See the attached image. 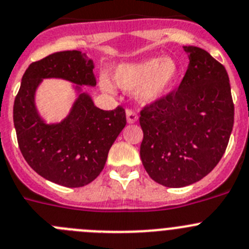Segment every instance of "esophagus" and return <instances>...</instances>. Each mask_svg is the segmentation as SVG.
<instances>
[{"instance_id":"obj_1","label":"esophagus","mask_w":249,"mask_h":249,"mask_svg":"<svg viewBox=\"0 0 249 249\" xmlns=\"http://www.w3.org/2000/svg\"><path fill=\"white\" fill-rule=\"evenodd\" d=\"M138 119H139L138 114H136L134 110H131V109H127L126 110V122L129 123V124H134V123L138 122Z\"/></svg>"}]
</instances>
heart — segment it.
Wrapping results in <instances>:
<instances>
[{"label": "heart", "mask_w": 249, "mask_h": 249, "mask_svg": "<svg viewBox=\"0 0 249 249\" xmlns=\"http://www.w3.org/2000/svg\"><path fill=\"white\" fill-rule=\"evenodd\" d=\"M179 66L169 57H150L135 62H122L113 72L114 82L124 89H135L138 99L143 104L159 102L166 97L177 82ZM107 92L113 90L108 78H101Z\"/></svg>", "instance_id": "obj_1"}]
</instances>
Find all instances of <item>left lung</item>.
Returning a JSON list of instances; mask_svg holds the SVG:
<instances>
[{"label":"left lung","mask_w":249,"mask_h":249,"mask_svg":"<svg viewBox=\"0 0 249 249\" xmlns=\"http://www.w3.org/2000/svg\"><path fill=\"white\" fill-rule=\"evenodd\" d=\"M189 65L179 87L140 113V156L151 178L168 188L203 179L219 163L233 127L224 65L198 46H183Z\"/></svg>","instance_id":"obj_1"}]
</instances>
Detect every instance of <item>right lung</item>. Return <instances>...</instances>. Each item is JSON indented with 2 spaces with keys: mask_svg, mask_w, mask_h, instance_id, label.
I'll return each instance as SVG.
<instances>
[{
  "mask_svg": "<svg viewBox=\"0 0 249 249\" xmlns=\"http://www.w3.org/2000/svg\"><path fill=\"white\" fill-rule=\"evenodd\" d=\"M94 64L78 50L60 51L30 64L13 106L17 140L23 157L39 176L67 188L89 184L104 168L108 152L126 125L125 110H102L82 86L94 87ZM45 78L75 85L78 98L69 115L48 124L35 106V92Z\"/></svg>",
  "mask_w": 249,
  "mask_h": 249,
  "instance_id": "obj_1",
  "label": "right lung"
}]
</instances>
